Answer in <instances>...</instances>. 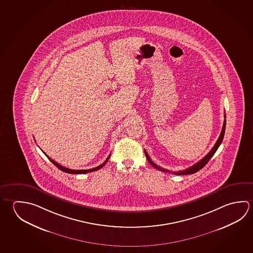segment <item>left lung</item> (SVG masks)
<instances>
[{
	"label": "left lung",
	"mask_w": 253,
	"mask_h": 253,
	"mask_svg": "<svg viewBox=\"0 0 253 253\" xmlns=\"http://www.w3.org/2000/svg\"><path fill=\"white\" fill-rule=\"evenodd\" d=\"M225 116V120H224V124H223V127H222L221 132H220V135H219V137L217 138L216 144H215L212 148H211V150L210 151L208 154L205 155L203 159L200 160L198 163H196V164H194L193 166H191L189 168L186 169H183V170H180V171H177V172H174V171H170V170H168V169L161 168L160 166L156 165V164H155V163L151 160L150 157H149V155H148V154L146 153V151L145 150V155H146V159H147V161L149 162V164H150L154 168L157 169H159L161 171H164V172H170L173 173V174H176V175H187V174H193V173L197 172L198 170H200L201 169L204 168V166H205L206 164H208L209 161L211 160V158L212 157L214 154L216 153V151L217 150L218 146H220L221 142L223 141L224 135H225V129H226V114H225V116Z\"/></svg>",
	"instance_id": "obj_1"
}]
</instances>
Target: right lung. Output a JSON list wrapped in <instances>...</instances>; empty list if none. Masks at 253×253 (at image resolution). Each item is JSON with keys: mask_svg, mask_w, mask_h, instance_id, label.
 Wrapping results in <instances>:
<instances>
[{"mask_svg": "<svg viewBox=\"0 0 253 253\" xmlns=\"http://www.w3.org/2000/svg\"><path fill=\"white\" fill-rule=\"evenodd\" d=\"M110 155H108V157H107L106 161L103 163L102 164H100V165H98V167H95L93 169H71L66 168V167H63L62 165H60V164H58V163H56L55 161L51 159L50 157H49L48 155H46L48 158H49V161L54 164V165H56L57 167H58L59 169H61L62 171L64 172L67 173H71V174H84V173L91 172V171H95V170H98L99 169L102 168L103 166L105 165V164H107V161L109 159V157H110Z\"/></svg>", "mask_w": 253, "mask_h": 253, "instance_id": "add662e5", "label": "right lung"}]
</instances>
